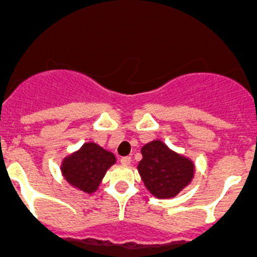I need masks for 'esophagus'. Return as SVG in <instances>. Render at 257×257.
<instances>
[{
	"label": "esophagus",
	"instance_id": "1",
	"mask_svg": "<svg viewBox=\"0 0 257 257\" xmlns=\"http://www.w3.org/2000/svg\"><path fill=\"white\" fill-rule=\"evenodd\" d=\"M132 161V157L131 156H123L120 159V163L123 164V165H129Z\"/></svg>",
	"mask_w": 257,
	"mask_h": 257
}]
</instances>
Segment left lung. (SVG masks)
Returning <instances> with one entry per match:
<instances>
[{"label":"left lung","instance_id":"1","mask_svg":"<svg viewBox=\"0 0 257 257\" xmlns=\"http://www.w3.org/2000/svg\"><path fill=\"white\" fill-rule=\"evenodd\" d=\"M141 152L138 172L145 186L156 197H173L191 182L195 172L191 160L170 151L161 141L147 143Z\"/></svg>","mask_w":257,"mask_h":257}]
</instances>
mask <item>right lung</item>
I'll return each instance as SVG.
<instances>
[{
    "label": "right lung",
    "instance_id": "right-lung-1",
    "mask_svg": "<svg viewBox=\"0 0 257 257\" xmlns=\"http://www.w3.org/2000/svg\"><path fill=\"white\" fill-rule=\"evenodd\" d=\"M115 156L96 143H85L82 149L62 163L61 170L69 183L80 191L91 193L96 191L101 179L112 164Z\"/></svg>",
    "mask_w": 257,
    "mask_h": 257
}]
</instances>
